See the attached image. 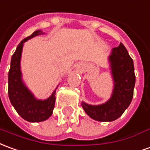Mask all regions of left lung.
I'll list each match as a JSON object with an SVG mask.
<instances>
[{
  "label": "left lung",
  "instance_id": "1",
  "mask_svg": "<svg viewBox=\"0 0 150 150\" xmlns=\"http://www.w3.org/2000/svg\"><path fill=\"white\" fill-rule=\"evenodd\" d=\"M110 61L115 80L111 98L100 105H90L82 102L87 115L100 122L114 121L123 114L132 100L136 83L133 60L122 43L113 49Z\"/></svg>",
  "mask_w": 150,
  "mask_h": 150
}]
</instances>
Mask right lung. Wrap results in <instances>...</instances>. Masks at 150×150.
Instances as JSON below:
<instances>
[{
    "instance_id": "add662e5",
    "label": "right lung",
    "mask_w": 150,
    "mask_h": 150,
    "mask_svg": "<svg viewBox=\"0 0 150 150\" xmlns=\"http://www.w3.org/2000/svg\"><path fill=\"white\" fill-rule=\"evenodd\" d=\"M40 34H42L41 31H35L18 44L11 57L8 75V94L10 102L18 114L28 122H41L49 119L53 114L56 99L54 91L47 100H36L21 79L20 59L23 43Z\"/></svg>"
}]
</instances>
